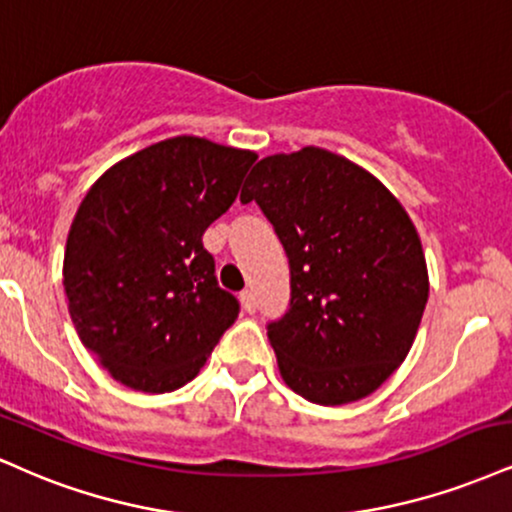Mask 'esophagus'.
<instances>
[{"mask_svg":"<svg viewBox=\"0 0 512 512\" xmlns=\"http://www.w3.org/2000/svg\"><path fill=\"white\" fill-rule=\"evenodd\" d=\"M240 305H243L245 312H255L257 310V300H255V293L250 291V288H245L243 293H240Z\"/></svg>","mask_w":512,"mask_h":512,"instance_id":"1","label":"esophagus"}]
</instances>
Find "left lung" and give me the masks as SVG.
Wrapping results in <instances>:
<instances>
[{"mask_svg":"<svg viewBox=\"0 0 512 512\" xmlns=\"http://www.w3.org/2000/svg\"><path fill=\"white\" fill-rule=\"evenodd\" d=\"M252 200L291 264V305L267 326L283 381L317 405L374 393L410 353L429 298L408 212L379 178L322 147L257 162L240 193Z\"/></svg>","mask_w":512,"mask_h":512,"instance_id":"8db88e82","label":"left lung"}]
</instances>
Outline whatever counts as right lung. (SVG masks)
I'll list each match as a JSON object with an SVG mask.
<instances>
[{"label": "right lung", "instance_id": "1", "mask_svg": "<svg viewBox=\"0 0 512 512\" xmlns=\"http://www.w3.org/2000/svg\"><path fill=\"white\" fill-rule=\"evenodd\" d=\"M257 155L195 135L162 140L97 178L73 217L64 291L78 338L116 381L166 393L197 377L238 300L202 233Z\"/></svg>", "mask_w": 512, "mask_h": 512}]
</instances>
